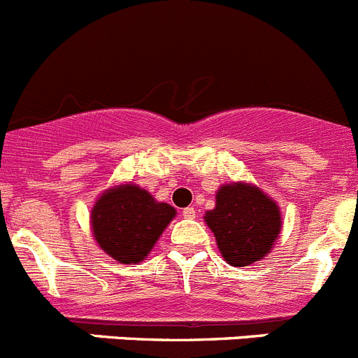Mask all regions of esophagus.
<instances>
[{"instance_id": "34e87169", "label": "esophagus", "mask_w": 358, "mask_h": 358, "mask_svg": "<svg viewBox=\"0 0 358 358\" xmlns=\"http://www.w3.org/2000/svg\"><path fill=\"white\" fill-rule=\"evenodd\" d=\"M182 216L188 217V220H193V217H195V209H193V207H186V209L182 210Z\"/></svg>"}]
</instances>
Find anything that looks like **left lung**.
<instances>
[{
  "mask_svg": "<svg viewBox=\"0 0 358 358\" xmlns=\"http://www.w3.org/2000/svg\"><path fill=\"white\" fill-rule=\"evenodd\" d=\"M203 221L217 250L232 267H248L267 257L283 228L278 202L251 182H227L216 192V206Z\"/></svg>",
  "mask_w": 358,
  "mask_h": 358,
  "instance_id": "1",
  "label": "left lung"
}]
</instances>
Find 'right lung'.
Returning <instances> with one entry per match:
<instances>
[{
    "mask_svg": "<svg viewBox=\"0 0 358 358\" xmlns=\"http://www.w3.org/2000/svg\"><path fill=\"white\" fill-rule=\"evenodd\" d=\"M177 210L148 189L122 182L105 189L91 209L90 223L98 248L119 264L145 260Z\"/></svg>",
    "mask_w": 358,
    "mask_h": 358,
    "instance_id": "right-lung-1",
    "label": "right lung"
}]
</instances>
